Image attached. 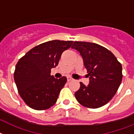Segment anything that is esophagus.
Here are the masks:
<instances>
[{"mask_svg":"<svg viewBox=\"0 0 134 134\" xmlns=\"http://www.w3.org/2000/svg\"><path fill=\"white\" fill-rule=\"evenodd\" d=\"M67 81H68V82H69V81H71V80H74V79H73V78H71V76H67Z\"/></svg>","mask_w":134,"mask_h":134,"instance_id":"obj_1","label":"esophagus"}]
</instances>
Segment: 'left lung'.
Returning <instances> with one entry per match:
<instances>
[{
	"instance_id": "left-lung-1",
	"label": "left lung",
	"mask_w": 134,
	"mask_h": 134,
	"mask_svg": "<svg viewBox=\"0 0 134 134\" xmlns=\"http://www.w3.org/2000/svg\"><path fill=\"white\" fill-rule=\"evenodd\" d=\"M71 48L80 52L90 76L87 86L80 82V88L75 93L77 101L91 109L106 105L121 83V63L109 50L96 43L75 41Z\"/></svg>"
}]
</instances>
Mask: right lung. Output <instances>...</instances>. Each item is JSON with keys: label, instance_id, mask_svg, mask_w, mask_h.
<instances>
[{"label": "right lung", "instance_id": "right-lung-1", "mask_svg": "<svg viewBox=\"0 0 134 134\" xmlns=\"http://www.w3.org/2000/svg\"><path fill=\"white\" fill-rule=\"evenodd\" d=\"M73 41L54 40L43 42L26 53L16 65L14 81L21 98L36 110H44L56 103L67 78L51 76V69L58 64L62 53Z\"/></svg>", "mask_w": 134, "mask_h": 134}]
</instances>
